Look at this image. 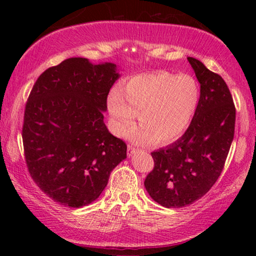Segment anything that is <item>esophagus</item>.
<instances>
[{
	"mask_svg": "<svg viewBox=\"0 0 256 256\" xmlns=\"http://www.w3.org/2000/svg\"><path fill=\"white\" fill-rule=\"evenodd\" d=\"M135 150H136V148L134 146H132V144H128V155L129 156H132V154L135 152Z\"/></svg>",
	"mask_w": 256,
	"mask_h": 256,
	"instance_id": "34e87169",
	"label": "esophagus"
}]
</instances>
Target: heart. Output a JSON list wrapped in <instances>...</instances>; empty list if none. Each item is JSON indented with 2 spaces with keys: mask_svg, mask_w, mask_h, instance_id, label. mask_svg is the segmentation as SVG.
Here are the masks:
<instances>
[{
  "mask_svg": "<svg viewBox=\"0 0 256 256\" xmlns=\"http://www.w3.org/2000/svg\"><path fill=\"white\" fill-rule=\"evenodd\" d=\"M200 90L194 76L168 71L135 76L121 90H113L107 106L112 127L124 135L138 112L142 126L132 132L136 141L157 143L174 141L186 130L198 110Z\"/></svg>",
  "mask_w": 256,
  "mask_h": 256,
  "instance_id": "heart-1",
  "label": "heart"
}]
</instances>
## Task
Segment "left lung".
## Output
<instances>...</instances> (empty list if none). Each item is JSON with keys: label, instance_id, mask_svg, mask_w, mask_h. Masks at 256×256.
<instances>
[{"label": "left lung", "instance_id": "1", "mask_svg": "<svg viewBox=\"0 0 256 256\" xmlns=\"http://www.w3.org/2000/svg\"><path fill=\"white\" fill-rule=\"evenodd\" d=\"M200 84V101L180 140L152 152L154 169L144 186L164 208H184L211 190L222 172L234 138L236 106L228 86L218 73L188 57Z\"/></svg>", "mask_w": 256, "mask_h": 256}]
</instances>
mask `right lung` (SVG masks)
<instances>
[{
    "label": "right lung",
    "instance_id": "add662e5",
    "mask_svg": "<svg viewBox=\"0 0 256 256\" xmlns=\"http://www.w3.org/2000/svg\"><path fill=\"white\" fill-rule=\"evenodd\" d=\"M118 78L110 62L68 58L42 73L26 104L24 158L48 197L82 208L101 194L127 144L104 124L108 93Z\"/></svg>",
    "mask_w": 256,
    "mask_h": 256
}]
</instances>
